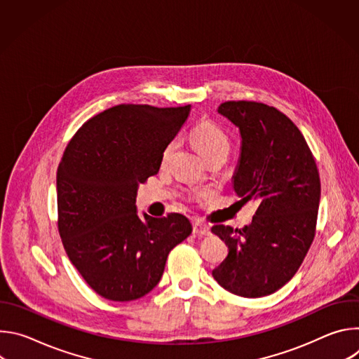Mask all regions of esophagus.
Returning <instances> with one entry per match:
<instances>
[{"instance_id":"obj_1","label":"esophagus","mask_w":359,"mask_h":359,"mask_svg":"<svg viewBox=\"0 0 359 359\" xmlns=\"http://www.w3.org/2000/svg\"><path fill=\"white\" fill-rule=\"evenodd\" d=\"M193 234L194 236H209L210 229H209V226L201 223L200 220H194L193 222Z\"/></svg>"}]
</instances>
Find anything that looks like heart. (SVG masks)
<instances>
[{
  "instance_id": "obj_1",
  "label": "heart",
  "mask_w": 359,
  "mask_h": 359,
  "mask_svg": "<svg viewBox=\"0 0 359 359\" xmlns=\"http://www.w3.org/2000/svg\"><path fill=\"white\" fill-rule=\"evenodd\" d=\"M190 140L197 147L200 155L204 159H209L216 155H227L230 149V139L226 132L213 122H201L194 126L190 132ZM175 143L170 142L162 153V162H166Z\"/></svg>"
}]
</instances>
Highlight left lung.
Segmentation results:
<instances>
[{"mask_svg": "<svg viewBox=\"0 0 359 359\" xmlns=\"http://www.w3.org/2000/svg\"><path fill=\"white\" fill-rule=\"evenodd\" d=\"M240 130L233 189L257 210L241 230L217 224L212 231L229 247L213 270L227 291L257 298L276 292L299 269L316 236L321 183L313 153L299 129L278 109L248 100L217 109Z\"/></svg>", "mask_w": 359, "mask_h": 359, "instance_id": "left-lung-1", "label": "left lung"}]
</instances>
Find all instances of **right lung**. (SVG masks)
I'll return each instance as SVG.
<instances>
[{
  "label": "right lung",
  "instance_id": "add662e5",
  "mask_svg": "<svg viewBox=\"0 0 359 359\" xmlns=\"http://www.w3.org/2000/svg\"><path fill=\"white\" fill-rule=\"evenodd\" d=\"M190 105H118L90 118L57 172L58 230L71 263L100 297L132 301L161 281L168 255L187 238V217L137 216L140 183L158 175L163 149Z\"/></svg>",
  "mask_w": 359,
  "mask_h": 359
}]
</instances>
